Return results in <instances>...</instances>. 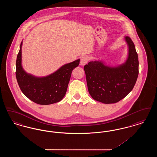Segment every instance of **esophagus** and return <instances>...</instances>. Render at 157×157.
<instances>
[{
    "label": "esophagus",
    "mask_w": 157,
    "mask_h": 157,
    "mask_svg": "<svg viewBox=\"0 0 157 157\" xmlns=\"http://www.w3.org/2000/svg\"><path fill=\"white\" fill-rule=\"evenodd\" d=\"M88 60H89V59H88V58L87 56H83V57L81 58V61H80L81 65H82V66L85 65L88 63Z\"/></svg>",
    "instance_id": "1"
}]
</instances>
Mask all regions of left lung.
Listing matches in <instances>:
<instances>
[{"instance_id":"obj_1","label":"left lung","mask_w":157,"mask_h":157,"mask_svg":"<svg viewBox=\"0 0 157 157\" xmlns=\"http://www.w3.org/2000/svg\"><path fill=\"white\" fill-rule=\"evenodd\" d=\"M128 48L125 62L117 67L106 65L101 60L90 61L84 66L88 91L92 98L104 104H114L132 90L138 76V56L134 44L125 37Z\"/></svg>"}]
</instances>
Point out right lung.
<instances>
[{"label": "right lung", "instance_id": "obj_1", "mask_svg": "<svg viewBox=\"0 0 157 157\" xmlns=\"http://www.w3.org/2000/svg\"><path fill=\"white\" fill-rule=\"evenodd\" d=\"M22 41L16 62V76L23 94L32 101L49 105L60 101L65 97L73 69L80 59L63 65L50 75L37 77L28 74L22 65Z\"/></svg>", "mask_w": 157, "mask_h": 157}]
</instances>
